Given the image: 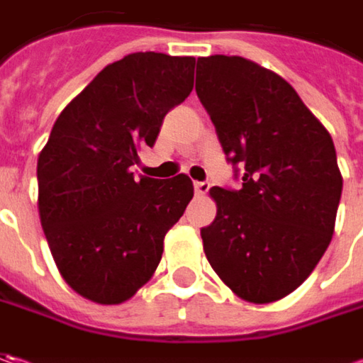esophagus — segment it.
I'll list each match as a JSON object with an SVG mask.
<instances>
[{
	"label": "esophagus",
	"mask_w": 363,
	"mask_h": 363,
	"mask_svg": "<svg viewBox=\"0 0 363 363\" xmlns=\"http://www.w3.org/2000/svg\"><path fill=\"white\" fill-rule=\"evenodd\" d=\"M194 189H196L198 196H206L208 189H210V184H208V182H196V184H194Z\"/></svg>",
	"instance_id": "1"
}]
</instances>
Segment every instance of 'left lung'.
Wrapping results in <instances>:
<instances>
[{
	"label": "left lung",
	"mask_w": 363,
	"mask_h": 363,
	"mask_svg": "<svg viewBox=\"0 0 363 363\" xmlns=\"http://www.w3.org/2000/svg\"><path fill=\"white\" fill-rule=\"evenodd\" d=\"M196 92L224 153L244 167L240 189H210L206 258L240 299H283L333 236L343 186L333 139L285 78L240 56L198 58Z\"/></svg>",
	"instance_id": "8db88e82"
}]
</instances>
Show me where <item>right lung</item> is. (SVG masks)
Returning a JSON list of instances; mask_svg holds the SVG:
<instances>
[{"label": "right lung", "mask_w": 363, "mask_h": 363, "mask_svg": "<svg viewBox=\"0 0 363 363\" xmlns=\"http://www.w3.org/2000/svg\"><path fill=\"white\" fill-rule=\"evenodd\" d=\"M191 56L135 52L105 66L52 127L38 155V212L62 279L119 305L153 277L163 238L194 198L186 174L135 177L139 149L194 89Z\"/></svg>", "instance_id": "add662e5"}]
</instances>
